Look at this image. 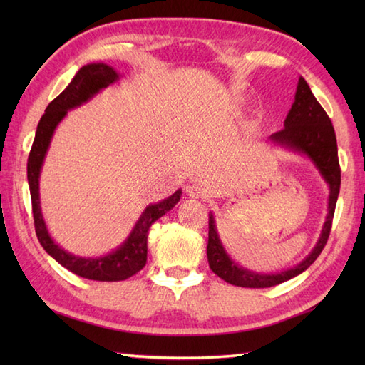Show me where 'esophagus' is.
Instances as JSON below:
<instances>
[{"label": "esophagus", "instance_id": "1", "mask_svg": "<svg viewBox=\"0 0 365 365\" xmlns=\"http://www.w3.org/2000/svg\"><path fill=\"white\" fill-rule=\"evenodd\" d=\"M187 195L192 199H199L205 196V188L200 183H190L187 187Z\"/></svg>", "mask_w": 365, "mask_h": 365}]
</instances>
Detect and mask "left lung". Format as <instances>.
<instances>
[{"instance_id":"8db88e82","label":"left lung","mask_w":365,"mask_h":365,"mask_svg":"<svg viewBox=\"0 0 365 365\" xmlns=\"http://www.w3.org/2000/svg\"><path fill=\"white\" fill-rule=\"evenodd\" d=\"M271 139L279 144L292 147L294 150L304 152L314 160L315 165L322 170L324 180L329 185V213L314 251L299 265L279 274H255L237 267L224 251L220 237L216 234L213 215H208L207 257L210 269L222 281L237 287H247V289H265V287L282 284L301 274L302 271L312 265L328 243L340 190V165L334 127H332L329 115L323 110L319 100L314 97L311 88L302 76H299L298 80L294 102L289 114H287L284 128L271 135Z\"/></svg>"}]
</instances>
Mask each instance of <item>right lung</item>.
<instances>
[{
    "instance_id": "obj_1",
    "label": "right lung",
    "mask_w": 365,
    "mask_h": 365,
    "mask_svg": "<svg viewBox=\"0 0 365 365\" xmlns=\"http://www.w3.org/2000/svg\"><path fill=\"white\" fill-rule=\"evenodd\" d=\"M118 76L119 75L115 73L114 68L106 64H88L81 67L78 73L73 76L71 84L46 106L45 114L37 125L34 143L28 157V183L31 204H33L34 229L38 242H41L43 250L54 260L76 276L105 282L125 281V279L136 274L138 271L144 268L147 262V237H149V229L155 221L161 218L163 215L169 212L180 200L182 191L178 190L170 197L161 200L160 204L147 207L133 232H131V235L118 251L108 254L105 257L83 259L75 257V255L61 250L50 238L48 232H46L41 213V200H38V174H41L42 161L50 145L53 131L61 119L64 118L66 113L71 108L86 102L88 98L97 94L100 89L110 86L111 83L118 80Z\"/></svg>"
}]
</instances>
